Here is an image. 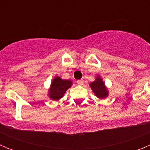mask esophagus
Wrapping results in <instances>:
<instances>
[{"mask_svg": "<svg viewBox=\"0 0 150 150\" xmlns=\"http://www.w3.org/2000/svg\"><path fill=\"white\" fill-rule=\"evenodd\" d=\"M76 83L79 85H80V86H83V83H84V81H83V79H79V80L76 81Z\"/></svg>", "mask_w": 150, "mask_h": 150, "instance_id": "obj_1", "label": "esophagus"}]
</instances>
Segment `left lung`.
<instances>
[{
    "label": "left lung",
    "mask_w": 150,
    "mask_h": 150,
    "mask_svg": "<svg viewBox=\"0 0 150 150\" xmlns=\"http://www.w3.org/2000/svg\"><path fill=\"white\" fill-rule=\"evenodd\" d=\"M90 87L95 95L99 98H104L108 95L107 89L100 76H98L93 83H90Z\"/></svg>",
    "instance_id": "1"
}]
</instances>
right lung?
Instances as JSON below:
<instances>
[{
  "label": "right lung",
  "mask_w": 150,
  "mask_h": 150,
  "mask_svg": "<svg viewBox=\"0 0 150 150\" xmlns=\"http://www.w3.org/2000/svg\"><path fill=\"white\" fill-rule=\"evenodd\" d=\"M71 80L62 79L60 77H55L51 83L49 96L52 100H58L62 98L67 89L71 86Z\"/></svg>",
  "instance_id": "add662e5"
}]
</instances>
